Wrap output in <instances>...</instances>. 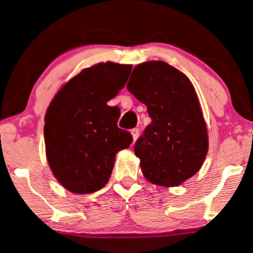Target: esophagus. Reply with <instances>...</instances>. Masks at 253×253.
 <instances>
[{
    "instance_id": "esophagus-1",
    "label": "esophagus",
    "mask_w": 253,
    "mask_h": 253,
    "mask_svg": "<svg viewBox=\"0 0 253 253\" xmlns=\"http://www.w3.org/2000/svg\"><path fill=\"white\" fill-rule=\"evenodd\" d=\"M130 133H132V136H133V141H135L136 139H138V136L140 134V129L139 128H133L130 130Z\"/></svg>"
}]
</instances>
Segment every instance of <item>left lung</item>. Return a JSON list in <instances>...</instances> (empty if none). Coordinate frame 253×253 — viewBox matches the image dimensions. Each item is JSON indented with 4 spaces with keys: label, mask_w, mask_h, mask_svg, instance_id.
<instances>
[{
    "label": "left lung",
    "mask_w": 253,
    "mask_h": 253,
    "mask_svg": "<svg viewBox=\"0 0 253 253\" xmlns=\"http://www.w3.org/2000/svg\"><path fill=\"white\" fill-rule=\"evenodd\" d=\"M127 89L147 106L152 123L136 140L142 174L159 186H178L196 174L209 150L197 93L184 73L164 61L133 69Z\"/></svg>",
    "instance_id": "1"
}]
</instances>
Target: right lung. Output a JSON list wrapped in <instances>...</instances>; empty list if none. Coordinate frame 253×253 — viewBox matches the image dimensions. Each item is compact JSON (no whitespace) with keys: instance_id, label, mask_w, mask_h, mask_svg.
I'll return each instance as SVG.
<instances>
[{"instance_id":"1","label":"right lung","mask_w":253,"mask_h":253,"mask_svg":"<svg viewBox=\"0 0 253 253\" xmlns=\"http://www.w3.org/2000/svg\"><path fill=\"white\" fill-rule=\"evenodd\" d=\"M130 65L97 63L71 79L51 100L44 118L45 154L51 172L73 193L107 184L115 156L133 138L118 127L120 108L107 102L128 80Z\"/></svg>"}]
</instances>
